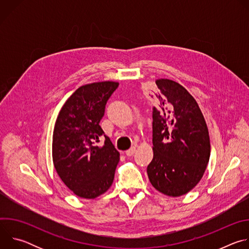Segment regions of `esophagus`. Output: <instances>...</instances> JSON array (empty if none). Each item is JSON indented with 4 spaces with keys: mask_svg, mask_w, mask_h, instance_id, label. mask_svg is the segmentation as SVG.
<instances>
[{
    "mask_svg": "<svg viewBox=\"0 0 249 249\" xmlns=\"http://www.w3.org/2000/svg\"><path fill=\"white\" fill-rule=\"evenodd\" d=\"M135 151H136V148H135V147H131L129 150H127V151L125 152V155H126L127 157H131V156L134 155Z\"/></svg>",
    "mask_w": 249,
    "mask_h": 249,
    "instance_id": "obj_1",
    "label": "esophagus"
}]
</instances>
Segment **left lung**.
<instances>
[{
    "instance_id": "obj_1",
    "label": "left lung",
    "mask_w": 249,
    "mask_h": 249,
    "mask_svg": "<svg viewBox=\"0 0 249 249\" xmlns=\"http://www.w3.org/2000/svg\"><path fill=\"white\" fill-rule=\"evenodd\" d=\"M158 107H153L154 158L147 172L152 185L178 197L192 190L210 159V138L194 97L178 83L157 80Z\"/></svg>"
}]
</instances>
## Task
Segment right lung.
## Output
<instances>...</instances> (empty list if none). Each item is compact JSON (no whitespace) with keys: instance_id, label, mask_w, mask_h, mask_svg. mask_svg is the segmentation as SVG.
<instances>
[{"instance_id":"obj_1","label":"right lung","mask_w":249,"mask_h":249,"mask_svg":"<svg viewBox=\"0 0 249 249\" xmlns=\"http://www.w3.org/2000/svg\"><path fill=\"white\" fill-rule=\"evenodd\" d=\"M119 84L92 83L71 95L57 117L52 142L55 169L77 196L94 199L111 186L120 154L104 135L99 122L105 105ZM105 136L102 147L96 146Z\"/></svg>"}]
</instances>
